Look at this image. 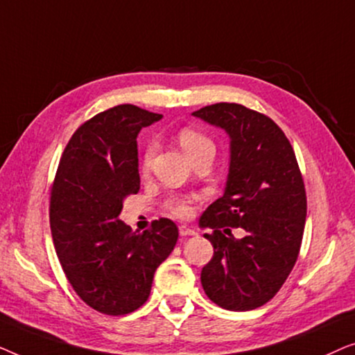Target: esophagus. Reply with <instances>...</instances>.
<instances>
[{"label": "esophagus", "instance_id": "34e87169", "mask_svg": "<svg viewBox=\"0 0 355 355\" xmlns=\"http://www.w3.org/2000/svg\"><path fill=\"white\" fill-rule=\"evenodd\" d=\"M179 234H181V236H196L197 231L192 230V227H189V226H179Z\"/></svg>", "mask_w": 355, "mask_h": 355}]
</instances>
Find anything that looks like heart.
Listing matches in <instances>:
<instances>
[{
	"label": "heart",
	"instance_id": "obj_1",
	"mask_svg": "<svg viewBox=\"0 0 355 355\" xmlns=\"http://www.w3.org/2000/svg\"><path fill=\"white\" fill-rule=\"evenodd\" d=\"M179 144H181L184 152H186L192 159L198 157L200 153L215 152V144L211 142V139H208L205 134L193 129H182L181 132H179ZM155 152H157V145L150 144L144 153V171H148L150 166H152ZM171 211L178 216H187L189 213H191V207H189V203L186 200H179L178 198V200L171 202Z\"/></svg>",
	"mask_w": 355,
	"mask_h": 355
}]
</instances>
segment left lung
<instances>
[{"instance_id":"8db88e82","label":"left lung","mask_w":355,"mask_h":355,"mask_svg":"<svg viewBox=\"0 0 355 355\" xmlns=\"http://www.w3.org/2000/svg\"><path fill=\"white\" fill-rule=\"evenodd\" d=\"M192 116L230 137L225 192L198 221L213 230L205 239L215 250L202 268L203 291L226 310H254L275 297L297 260L307 216L297 159L283 130L245 106L216 103ZM230 227L246 236L236 240Z\"/></svg>"}]
</instances>
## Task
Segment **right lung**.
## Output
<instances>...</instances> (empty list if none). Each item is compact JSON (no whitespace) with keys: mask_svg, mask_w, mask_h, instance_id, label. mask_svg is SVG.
Masks as SVG:
<instances>
[{"mask_svg":"<svg viewBox=\"0 0 355 355\" xmlns=\"http://www.w3.org/2000/svg\"><path fill=\"white\" fill-rule=\"evenodd\" d=\"M134 105H118L76 130L51 189L53 242L77 295L106 315L147 302L153 275L178 242L168 218L137 232L119 220L125 197L140 189L137 135L162 119Z\"/></svg>","mask_w":355,"mask_h":355,"instance_id":"add662e5","label":"right lung"}]
</instances>
